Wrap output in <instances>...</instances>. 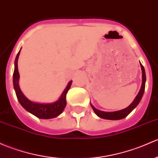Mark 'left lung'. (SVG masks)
I'll return each instance as SVG.
<instances>
[{
	"label": "left lung",
	"instance_id": "8db88e82",
	"mask_svg": "<svg viewBox=\"0 0 158 158\" xmlns=\"http://www.w3.org/2000/svg\"><path fill=\"white\" fill-rule=\"evenodd\" d=\"M141 68H142V86H141V89L139 92L138 93V94L136 95L135 98L134 99V101H132V104L127 107V108L120 110L114 111V112H104V111L99 110L96 109L95 107H93L92 104H91V107H92L93 110L94 111V113L96 114V115L98 117H101V118L105 119H110V120H117V119H121L125 118L126 117H127L134 108H135L136 106L139 104V103L140 102L141 99H142V96H143L144 92H145V81H146V76H145V68L142 66V64H140Z\"/></svg>",
	"mask_w": 158,
	"mask_h": 158
}]
</instances>
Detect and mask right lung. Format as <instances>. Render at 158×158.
<instances>
[{
	"mask_svg": "<svg viewBox=\"0 0 158 158\" xmlns=\"http://www.w3.org/2000/svg\"><path fill=\"white\" fill-rule=\"evenodd\" d=\"M19 53H20V51L17 54L16 60H15V68L13 76V87H14L16 97H17L19 102L20 103L23 108H25L28 112L31 113V114L37 117L38 118L51 119L58 117L64 111V108H65L66 105V93L69 91V88H70L71 85H72L73 81H70L68 83L67 86L64 89L60 98L57 101H55V102L51 103V104H39V103L31 101L23 94L22 91L20 90L19 86V71H18L17 62Z\"/></svg>",
	"mask_w": 158,
	"mask_h": 158,
	"instance_id": "right-lung-1",
	"label": "right lung"
}]
</instances>
